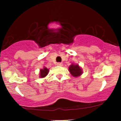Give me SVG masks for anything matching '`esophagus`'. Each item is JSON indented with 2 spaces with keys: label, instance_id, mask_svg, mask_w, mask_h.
<instances>
[{
  "label": "esophagus",
  "instance_id": "esophagus-1",
  "mask_svg": "<svg viewBox=\"0 0 121 121\" xmlns=\"http://www.w3.org/2000/svg\"><path fill=\"white\" fill-rule=\"evenodd\" d=\"M57 65H58V66H63V64L62 63H58L57 64Z\"/></svg>",
  "mask_w": 121,
  "mask_h": 121
}]
</instances>
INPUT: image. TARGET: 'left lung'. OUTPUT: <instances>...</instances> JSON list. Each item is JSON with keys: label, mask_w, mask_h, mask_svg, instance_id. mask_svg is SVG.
Segmentation results:
<instances>
[{"label": "left lung", "mask_w": 121, "mask_h": 121, "mask_svg": "<svg viewBox=\"0 0 121 121\" xmlns=\"http://www.w3.org/2000/svg\"><path fill=\"white\" fill-rule=\"evenodd\" d=\"M70 74L74 77H78L82 74V69L78 64L72 63L68 67Z\"/></svg>", "instance_id": "8db88e82"}]
</instances>
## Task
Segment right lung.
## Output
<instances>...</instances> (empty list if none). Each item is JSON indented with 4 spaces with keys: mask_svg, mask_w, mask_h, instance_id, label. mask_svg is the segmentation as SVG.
<instances>
[{
    "mask_svg": "<svg viewBox=\"0 0 121 121\" xmlns=\"http://www.w3.org/2000/svg\"><path fill=\"white\" fill-rule=\"evenodd\" d=\"M48 72H49V69H48L47 68L44 67L43 69H40V74H39V77L40 78H44L46 77L47 75V74H48Z\"/></svg>",
    "mask_w": 121,
    "mask_h": 121,
    "instance_id": "add662e5",
    "label": "right lung"
}]
</instances>
